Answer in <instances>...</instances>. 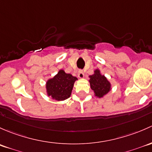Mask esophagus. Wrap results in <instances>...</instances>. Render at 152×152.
<instances>
[{
    "instance_id": "34e87169",
    "label": "esophagus",
    "mask_w": 152,
    "mask_h": 152,
    "mask_svg": "<svg viewBox=\"0 0 152 152\" xmlns=\"http://www.w3.org/2000/svg\"><path fill=\"white\" fill-rule=\"evenodd\" d=\"M84 76H85V75H84V72L82 71V70H79L78 71V73H77V77L79 78H80V79H82V78L84 77Z\"/></svg>"
}]
</instances>
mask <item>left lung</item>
I'll return each mask as SVG.
<instances>
[{"instance_id": "obj_1", "label": "left lung", "mask_w": 152, "mask_h": 152, "mask_svg": "<svg viewBox=\"0 0 152 152\" xmlns=\"http://www.w3.org/2000/svg\"><path fill=\"white\" fill-rule=\"evenodd\" d=\"M89 83L93 90L94 96L97 98H102L111 91V83L104 75L101 74L99 69L94 71V74L89 75Z\"/></svg>"}]
</instances>
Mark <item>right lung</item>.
Instances as JSON below:
<instances>
[{"label":"right lung","instance_id":"1","mask_svg":"<svg viewBox=\"0 0 152 152\" xmlns=\"http://www.w3.org/2000/svg\"><path fill=\"white\" fill-rule=\"evenodd\" d=\"M76 80H77L76 77L67 74L64 69H60L53 77L47 80L45 84L47 95L57 101L68 99L71 96Z\"/></svg>","mask_w":152,"mask_h":152}]
</instances>
